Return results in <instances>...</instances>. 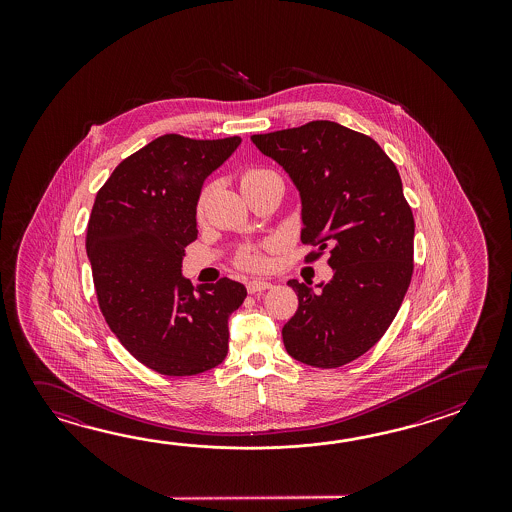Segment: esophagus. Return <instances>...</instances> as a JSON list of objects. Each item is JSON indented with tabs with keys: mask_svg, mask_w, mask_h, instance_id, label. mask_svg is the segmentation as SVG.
Listing matches in <instances>:
<instances>
[{
	"mask_svg": "<svg viewBox=\"0 0 512 512\" xmlns=\"http://www.w3.org/2000/svg\"><path fill=\"white\" fill-rule=\"evenodd\" d=\"M272 283L265 282V280H251V282L247 283V291L249 293H263V291H267V289H271Z\"/></svg>",
	"mask_w": 512,
	"mask_h": 512,
	"instance_id": "esophagus-1",
	"label": "esophagus"
}]
</instances>
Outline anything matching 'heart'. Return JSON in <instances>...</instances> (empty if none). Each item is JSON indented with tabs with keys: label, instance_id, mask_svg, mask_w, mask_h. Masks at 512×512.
Returning <instances> with one entry per match:
<instances>
[{
	"label": "heart",
	"instance_id": "1",
	"mask_svg": "<svg viewBox=\"0 0 512 512\" xmlns=\"http://www.w3.org/2000/svg\"><path fill=\"white\" fill-rule=\"evenodd\" d=\"M261 174H267V170H251V172H247V174L241 177V186L247 185L249 181L260 177ZM203 210H205V196L201 197L199 203H197V216L199 218L203 216ZM240 263L243 267H247V269H261L265 265V258L258 251H245L240 256Z\"/></svg>",
	"mask_w": 512,
	"mask_h": 512
}]
</instances>
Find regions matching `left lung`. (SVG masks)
Listing matches in <instances>:
<instances>
[{"instance_id":"obj_1","label":"left lung","mask_w":512,"mask_h":512,"mask_svg":"<svg viewBox=\"0 0 512 512\" xmlns=\"http://www.w3.org/2000/svg\"><path fill=\"white\" fill-rule=\"evenodd\" d=\"M291 177L302 241L329 251V282L289 280L298 309L283 346L315 368H338L373 348L392 324L414 272V216L401 175L368 135L331 120L252 135ZM311 256V258H313Z\"/></svg>"}]
</instances>
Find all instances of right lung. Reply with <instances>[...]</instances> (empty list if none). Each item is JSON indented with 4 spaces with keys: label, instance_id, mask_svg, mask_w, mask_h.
<instances>
[{
    "label": "right lung",
    "instance_id": "obj_1",
    "mask_svg": "<svg viewBox=\"0 0 512 512\" xmlns=\"http://www.w3.org/2000/svg\"><path fill=\"white\" fill-rule=\"evenodd\" d=\"M240 144L163 135L113 170L91 210L86 252L100 311L120 344L163 375H197L227 357L229 316L247 289L223 278L194 291L183 258L208 175Z\"/></svg>",
    "mask_w": 512,
    "mask_h": 512
}]
</instances>
